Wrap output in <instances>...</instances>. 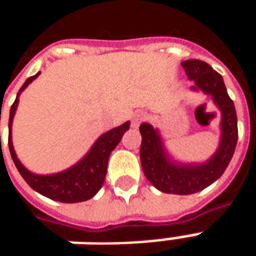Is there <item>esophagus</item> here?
I'll return each instance as SVG.
<instances>
[{
  "mask_svg": "<svg viewBox=\"0 0 256 256\" xmlns=\"http://www.w3.org/2000/svg\"><path fill=\"white\" fill-rule=\"evenodd\" d=\"M145 119H146V115H145L144 112H136V114H134L132 123H133L134 128H137V126H140V123L144 122Z\"/></svg>",
  "mask_w": 256,
  "mask_h": 256,
  "instance_id": "1",
  "label": "esophagus"
}]
</instances>
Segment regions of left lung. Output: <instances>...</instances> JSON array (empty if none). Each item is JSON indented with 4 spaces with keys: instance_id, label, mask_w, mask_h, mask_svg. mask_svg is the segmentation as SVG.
<instances>
[{
    "instance_id": "obj_1",
    "label": "left lung",
    "mask_w": 256,
    "mask_h": 256,
    "mask_svg": "<svg viewBox=\"0 0 256 256\" xmlns=\"http://www.w3.org/2000/svg\"><path fill=\"white\" fill-rule=\"evenodd\" d=\"M181 66L189 79L194 80V90L212 96L222 112L220 145L207 163L200 166H180L167 159L159 134L148 123L140 126L142 137L140 159L145 177L155 188L164 193L190 194L203 190L224 174L234 154L237 144V115L234 104L226 92L224 79L212 67L202 60H186Z\"/></svg>"
}]
</instances>
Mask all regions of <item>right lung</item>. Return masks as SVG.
<instances>
[{
	"mask_svg": "<svg viewBox=\"0 0 256 256\" xmlns=\"http://www.w3.org/2000/svg\"><path fill=\"white\" fill-rule=\"evenodd\" d=\"M40 75V72L32 75L27 79L24 84L20 88V92L27 88V84H30L32 79H36ZM19 93L16 100L10 106L9 112V137L8 145L10 150V156L14 159V163L16 168L19 170L20 176L24 178V181L31 188L41 193L46 198L62 202V203H78V202H84L93 198L96 193L100 190L102 184L106 181V166H108V159L111 152L115 150L122 136L126 130L130 128V122L123 123L122 126L115 128L110 130L108 133L102 134L100 138L96 141L93 148L90 150L88 155L84 156L78 164H75L71 168H68L66 172H58V174H52V176H36L32 174L27 168L23 167L19 159L16 158V154L14 150L12 140H10V126L14 120V111L19 102Z\"/></svg>",
	"mask_w": 256,
	"mask_h": 256,
	"instance_id": "obj_1",
	"label": "right lung"
}]
</instances>
